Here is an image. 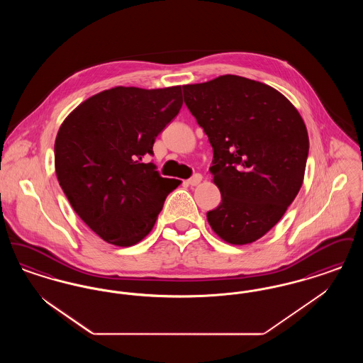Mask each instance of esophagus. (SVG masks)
Returning <instances> with one entry per match:
<instances>
[{
  "mask_svg": "<svg viewBox=\"0 0 363 363\" xmlns=\"http://www.w3.org/2000/svg\"><path fill=\"white\" fill-rule=\"evenodd\" d=\"M201 181H203L201 174H194L190 179H188V184H189L190 186H197Z\"/></svg>",
  "mask_w": 363,
  "mask_h": 363,
  "instance_id": "esophagus-1",
  "label": "esophagus"
}]
</instances>
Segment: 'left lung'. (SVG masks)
<instances>
[{
  "label": "left lung",
  "instance_id": "obj_1",
  "mask_svg": "<svg viewBox=\"0 0 363 363\" xmlns=\"http://www.w3.org/2000/svg\"><path fill=\"white\" fill-rule=\"evenodd\" d=\"M184 88L185 104L213 148L211 173L222 203L207 213L231 245L257 241L281 219L302 186L309 136L277 89L235 74Z\"/></svg>",
  "mask_w": 363,
  "mask_h": 363
}]
</instances>
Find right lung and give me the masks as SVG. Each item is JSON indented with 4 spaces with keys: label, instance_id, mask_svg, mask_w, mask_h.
Listing matches in <instances>:
<instances>
[{
    "label": "right lung",
    "instance_id": "right-lung-1",
    "mask_svg": "<svg viewBox=\"0 0 363 363\" xmlns=\"http://www.w3.org/2000/svg\"><path fill=\"white\" fill-rule=\"evenodd\" d=\"M181 86H114L79 104L54 143L58 182L80 219L104 241L128 247L155 225L178 179L152 163L157 135L182 107Z\"/></svg>",
    "mask_w": 363,
    "mask_h": 363
}]
</instances>
